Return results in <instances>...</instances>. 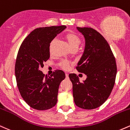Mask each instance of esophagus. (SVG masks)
<instances>
[{"instance_id": "obj_1", "label": "esophagus", "mask_w": 130, "mask_h": 130, "mask_svg": "<svg viewBox=\"0 0 130 130\" xmlns=\"http://www.w3.org/2000/svg\"><path fill=\"white\" fill-rule=\"evenodd\" d=\"M65 76H66L67 78H68V74L67 73H65Z\"/></svg>"}]
</instances>
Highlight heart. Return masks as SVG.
<instances>
[{
	"label": "heart",
	"instance_id": "1",
	"mask_svg": "<svg viewBox=\"0 0 130 130\" xmlns=\"http://www.w3.org/2000/svg\"><path fill=\"white\" fill-rule=\"evenodd\" d=\"M65 39L67 40V42L69 44L70 48L71 50H77V47L80 45V43H81V40H80V37L77 35V34H74L73 32H68L65 34ZM56 40L54 39L52 40V41L50 43V51H51L52 47H53L54 43H55ZM61 67L64 70H67L68 68V63L65 60H63L60 63Z\"/></svg>",
	"mask_w": 130,
	"mask_h": 130
}]
</instances>
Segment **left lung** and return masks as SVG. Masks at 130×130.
<instances>
[{
	"label": "left lung",
	"instance_id": "obj_1",
	"mask_svg": "<svg viewBox=\"0 0 130 130\" xmlns=\"http://www.w3.org/2000/svg\"><path fill=\"white\" fill-rule=\"evenodd\" d=\"M77 29L84 35L86 45L76 70L87 75L80 83L76 74H70L76 105L84 109H93L107 100L114 87L117 65L108 43L96 30L90 27Z\"/></svg>",
	"mask_w": 130,
	"mask_h": 130
}]
</instances>
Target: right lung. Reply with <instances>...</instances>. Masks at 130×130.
Returning a JSON list of instances; mask_svg holds the SVG:
<instances>
[{
  "instance_id": "obj_1",
  "label": "right lung",
  "mask_w": 130,
  "mask_h": 130,
  "mask_svg": "<svg viewBox=\"0 0 130 130\" xmlns=\"http://www.w3.org/2000/svg\"><path fill=\"white\" fill-rule=\"evenodd\" d=\"M65 26L40 27L34 30L22 41L15 63L17 86L23 100L31 108L47 110L57 101L59 85L65 73L56 70L51 76L41 71L50 57V43Z\"/></svg>"
}]
</instances>
